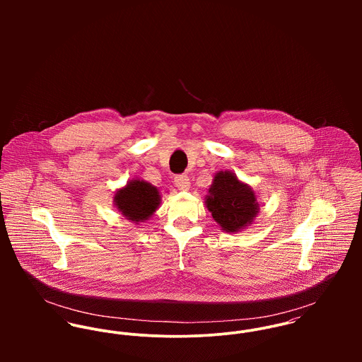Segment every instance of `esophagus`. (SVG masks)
<instances>
[{
    "mask_svg": "<svg viewBox=\"0 0 362 362\" xmlns=\"http://www.w3.org/2000/svg\"><path fill=\"white\" fill-rule=\"evenodd\" d=\"M174 182H175V187H177L178 189H181V191H188V189H189V187H191L189 178H188L187 175H184V174H181V175H175Z\"/></svg>",
    "mask_w": 362,
    "mask_h": 362,
    "instance_id": "1",
    "label": "esophagus"
}]
</instances>
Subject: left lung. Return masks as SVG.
<instances>
[{"mask_svg": "<svg viewBox=\"0 0 362 362\" xmlns=\"http://www.w3.org/2000/svg\"><path fill=\"white\" fill-rule=\"evenodd\" d=\"M205 205L220 228L233 234L254 224L260 210L257 192L230 170L214 174Z\"/></svg>", "mask_w": 362, "mask_h": 362, "instance_id": "8db88e82", "label": "left lung"}]
</instances>
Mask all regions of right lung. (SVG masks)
<instances>
[{
	"instance_id": "obj_1",
	"label": "right lung",
	"mask_w": 362,
	"mask_h": 362,
	"mask_svg": "<svg viewBox=\"0 0 362 362\" xmlns=\"http://www.w3.org/2000/svg\"><path fill=\"white\" fill-rule=\"evenodd\" d=\"M161 204L160 191L141 178H134L114 194V206L129 221L149 220Z\"/></svg>"
}]
</instances>
